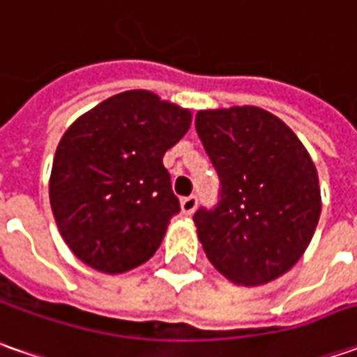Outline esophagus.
<instances>
[{"label":"esophagus","instance_id":"34e87169","mask_svg":"<svg viewBox=\"0 0 357 357\" xmlns=\"http://www.w3.org/2000/svg\"><path fill=\"white\" fill-rule=\"evenodd\" d=\"M197 206H199V197L197 195H190V197L181 199V208H183L185 214H192L197 211Z\"/></svg>","mask_w":357,"mask_h":357}]
</instances>
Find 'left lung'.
Listing matches in <instances>:
<instances>
[{
  "mask_svg": "<svg viewBox=\"0 0 357 357\" xmlns=\"http://www.w3.org/2000/svg\"><path fill=\"white\" fill-rule=\"evenodd\" d=\"M195 127L220 178L218 202L192 216L206 258L234 284L278 278L308 248L322 211L308 151L258 107L199 111Z\"/></svg>",
  "mask_w": 357,
  "mask_h": 357,
  "instance_id": "obj_1",
  "label": "left lung"
}]
</instances>
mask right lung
<instances>
[{"mask_svg":"<svg viewBox=\"0 0 357 357\" xmlns=\"http://www.w3.org/2000/svg\"><path fill=\"white\" fill-rule=\"evenodd\" d=\"M190 127V111L127 91L79 117L57 146L49 200L63 240L107 274L146 262L181 213L162 165Z\"/></svg>","mask_w":357,"mask_h":357,"instance_id":"obj_1","label":"right lung"}]
</instances>
